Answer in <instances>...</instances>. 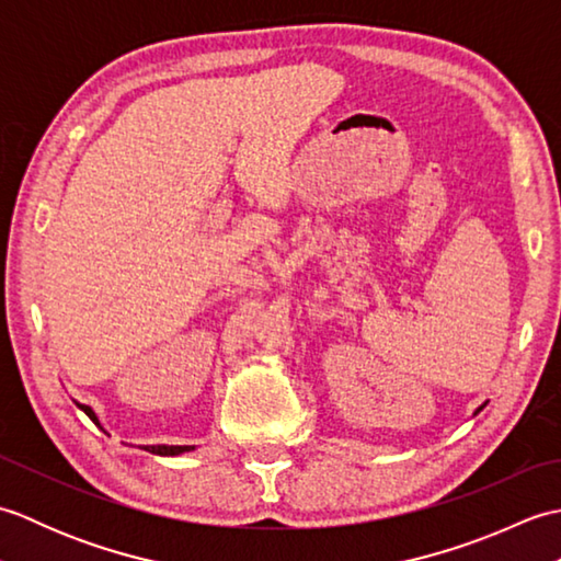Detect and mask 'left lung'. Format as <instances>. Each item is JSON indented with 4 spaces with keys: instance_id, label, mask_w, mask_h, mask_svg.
I'll use <instances>...</instances> for the list:
<instances>
[{
    "instance_id": "8db88e82",
    "label": "left lung",
    "mask_w": 561,
    "mask_h": 561,
    "mask_svg": "<svg viewBox=\"0 0 561 561\" xmlns=\"http://www.w3.org/2000/svg\"><path fill=\"white\" fill-rule=\"evenodd\" d=\"M484 404H486V402H484ZM484 404H482V408H484ZM482 408H478V412H480V410H482ZM478 412H474V414H478Z\"/></svg>"
}]
</instances>
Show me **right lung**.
Wrapping results in <instances>:
<instances>
[{
	"mask_svg": "<svg viewBox=\"0 0 561 561\" xmlns=\"http://www.w3.org/2000/svg\"><path fill=\"white\" fill-rule=\"evenodd\" d=\"M75 404L77 408L89 416V420L96 424V426H101V422H99V416H96V412H93L89 404H83V402H79V400H75ZM103 428V426H101ZM105 432V428H103ZM139 448H145V450H149V453H157V456H181V453H190V450H195V446H169V444H151V446H139Z\"/></svg>",
	"mask_w": 561,
	"mask_h": 561,
	"instance_id": "right-lung-1",
	"label": "right lung"
}]
</instances>
